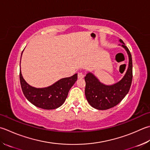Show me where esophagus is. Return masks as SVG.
Returning a JSON list of instances; mask_svg holds the SVG:
<instances>
[{
    "label": "esophagus",
    "instance_id": "esophagus-1",
    "mask_svg": "<svg viewBox=\"0 0 150 150\" xmlns=\"http://www.w3.org/2000/svg\"><path fill=\"white\" fill-rule=\"evenodd\" d=\"M84 77V74L83 72H79L78 73V78L79 79H83Z\"/></svg>",
    "mask_w": 150,
    "mask_h": 150
}]
</instances>
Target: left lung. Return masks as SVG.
Wrapping results in <instances>:
<instances>
[{"instance_id":"obj_1","label":"left lung","mask_w":150,"mask_h":150,"mask_svg":"<svg viewBox=\"0 0 150 150\" xmlns=\"http://www.w3.org/2000/svg\"><path fill=\"white\" fill-rule=\"evenodd\" d=\"M120 42L127 51L129 65L125 75L118 83L112 85L101 83L93 73L88 72L84 77L86 82L85 96L88 103L98 110H107L115 107L127 94L133 79V62L129 50L122 40Z\"/></svg>"}]
</instances>
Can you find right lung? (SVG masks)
<instances>
[{
    "label": "right lung",
    "instance_id": "right-lung-1",
    "mask_svg": "<svg viewBox=\"0 0 150 150\" xmlns=\"http://www.w3.org/2000/svg\"><path fill=\"white\" fill-rule=\"evenodd\" d=\"M19 78L23 92L32 104L43 109L52 110L60 107L65 102L70 88L77 80V73L61 79L51 86L42 88L30 86L23 79L21 71Z\"/></svg>",
    "mask_w": 150,
    "mask_h": 150
}]
</instances>
